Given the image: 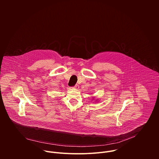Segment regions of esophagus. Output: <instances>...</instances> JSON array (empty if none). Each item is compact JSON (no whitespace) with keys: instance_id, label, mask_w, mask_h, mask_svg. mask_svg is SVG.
<instances>
[{"instance_id":"34e87169","label":"esophagus","mask_w":159,"mask_h":159,"mask_svg":"<svg viewBox=\"0 0 159 159\" xmlns=\"http://www.w3.org/2000/svg\"><path fill=\"white\" fill-rule=\"evenodd\" d=\"M74 88L75 89H79V85H75L74 87Z\"/></svg>"}]
</instances>
